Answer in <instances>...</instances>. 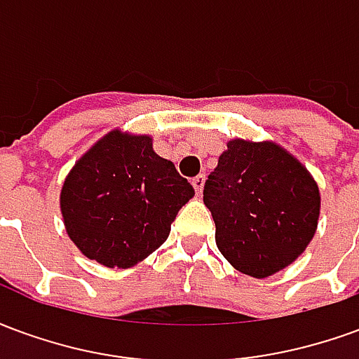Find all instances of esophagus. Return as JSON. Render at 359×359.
<instances>
[{"mask_svg": "<svg viewBox=\"0 0 359 359\" xmlns=\"http://www.w3.org/2000/svg\"><path fill=\"white\" fill-rule=\"evenodd\" d=\"M203 184H205V175H198V177L192 179V187H194V190L198 194H202Z\"/></svg>", "mask_w": 359, "mask_h": 359, "instance_id": "obj_1", "label": "esophagus"}]
</instances>
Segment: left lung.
<instances>
[{"instance_id":"left-lung-1","label":"left lung","mask_w":359,"mask_h":359,"mask_svg":"<svg viewBox=\"0 0 359 359\" xmlns=\"http://www.w3.org/2000/svg\"><path fill=\"white\" fill-rule=\"evenodd\" d=\"M203 203L226 262L244 275L265 278L308 248L321 194L308 169L283 146L234 138L205 180Z\"/></svg>"}]
</instances>
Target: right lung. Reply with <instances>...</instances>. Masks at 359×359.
Masks as SVG:
<instances>
[{
  "mask_svg": "<svg viewBox=\"0 0 359 359\" xmlns=\"http://www.w3.org/2000/svg\"><path fill=\"white\" fill-rule=\"evenodd\" d=\"M151 136L113 128L67 175L59 208L65 231L88 259L128 269L156 252L194 196Z\"/></svg>",
  "mask_w": 359,
  "mask_h": 359,
  "instance_id": "1",
  "label": "right lung"
}]
</instances>
